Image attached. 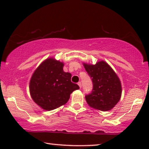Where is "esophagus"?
<instances>
[{
	"label": "esophagus",
	"instance_id": "1",
	"mask_svg": "<svg viewBox=\"0 0 149 149\" xmlns=\"http://www.w3.org/2000/svg\"><path fill=\"white\" fill-rule=\"evenodd\" d=\"M77 84H78V85H79V88L81 89V83L79 82Z\"/></svg>",
	"mask_w": 149,
	"mask_h": 149
}]
</instances>
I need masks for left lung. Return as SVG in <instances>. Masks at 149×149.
<instances>
[{"label":"left lung","instance_id":"obj_1","mask_svg":"<svg viewBox=\"0 0 149 149\" xmlns=\"http://www.w3.org/2000/svg\"><path fill=\"white\" fill-rule=\"evenodd\" d=\"M86 72L92 78L91 93L85 96L87 104L94 109L112 110L120 100L122 84L116 72L104 60L95 64L83 63Z\"/></svg>","mask_w":149,"mask_h":149}]
</instances>
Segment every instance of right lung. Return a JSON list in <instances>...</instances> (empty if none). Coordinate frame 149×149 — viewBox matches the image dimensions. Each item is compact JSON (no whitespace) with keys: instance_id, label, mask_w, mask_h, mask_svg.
Masks as SVG:
<instances>
[{"instance_id":"1","label":"right lung","mask_w":149,"mask_h":149,"mask_svg":"<svg viewBox=\"0 0 149 149\" xmlns=\"http://www.w3.org/2000/svg\"><path fill=\"white\" fill-rule=\"evenodd\" d=\"M64 62L48 58L35 70L29 81V93L42 109L50 111L66 104L70 94L79 89L71 81L72 75L63 70Z\"/></svg>"}]
</instances>
